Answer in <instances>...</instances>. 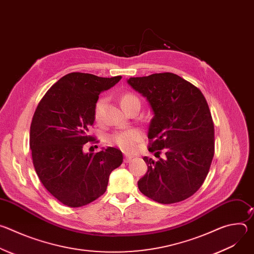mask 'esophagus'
I'll list each match as a JSON object with an SVG mask.
<instances>
[{"mask_svg":"<svg viewBox=\"0 0 254 254\" xmlns=\"http://www.w3.org/2000/svg\"><path fill=\"white\" fill-rule=\"evenodd\" d=\"M132 158H133V157H131V156H127V155H126V156H125V159H124V162H125V163H129V162L132 160Z\"/></svg>","mask_w":254,"mask_h":254,"instance_id":"obj_1","label":"esophagus"}]
</instances>
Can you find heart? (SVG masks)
Masks as SVG:
<instances>
[{
  "label": "heart",
  "mask_w": 254,
  "mask_h": 254,
  "mask_svg": "<svg viewBox=\"0 0 254 254\" xmlns=\"http://www.w3.org/2000/svg\"><path fill=\"white\" fill-rule=\"evenodd\" d=\"M106 102L105 96H100L94 104L93 115L95 121H99L101 118V114L103 111L104 104ZM121 103L124 110L127 112L134 104H139L138 97L131 92H125L121 97ZM142 138V132L137 128H129L125 130H119L112 133L107 137V141L118 146L125 152H131L135 149L136 142H138Z\"/></svg>",
  "instance_id": "b5f03b06"
}]
</instances>
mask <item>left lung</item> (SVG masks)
<instances>
[{
    "mask_svg": "<svg viewBox=\"0 0 254 254\" xmlns=\"http://www.w3.org/2000/svg\"><path fill=\"white\" fill-rule=\"evenodd\" d=\"M127 83L147 97L154 112L148 172L137 182L139 191L156 202L172 204L195 194L204 183L214 156V124L199 88L177 74L164 72L130 77Z\"/></svg>",
    "mask_w": 254,
    "mask_h": 254,
    "instance_id": "left-lung-1",
    "label": "left lung"
}]
</instances>
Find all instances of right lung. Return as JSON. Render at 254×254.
Returning a JSON list of instances; mask_svg holds the SVG:
<instances>
[{"label":"right lung","mask_w":254,"mask_h":254,"mask_svg":"<svg viewBox=\"0 0 254 254\" xmlns=\"http://www.w3.org/2000/svg\"><path fill=\"white\" fill-rule=\"evenodd\" d=\"M121 79L72 72L53 84L36 108L30 127L33 165L47 191L68 207L103 195L111 173L123 163L116 148L83 152L86 142L95 141L89 128L99 93Z\"/></svg>","instance_id":"obj_1"}]
</instances>
